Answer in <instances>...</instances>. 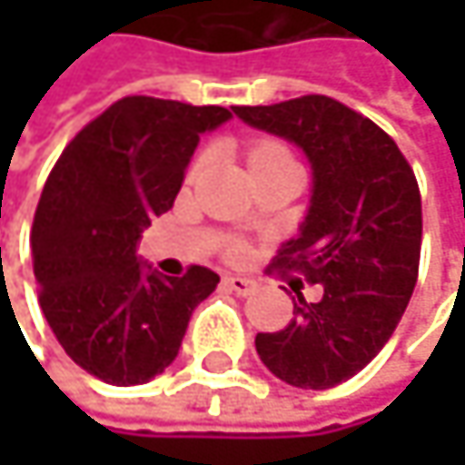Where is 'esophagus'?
<instances>
[{
  "mask_svg": "<svg viewBox=\"0 0 465 465\" xmlns=\"http://www.w3.org/2000/svg\"><path fill=\"white\" fill-rule=\"evenodd\" d=\"M223 285L236 293V296H250L252 291H255V282L250 280V277H239V274H226L223 277Z\"/></svg>",
  "mask_w": 465,
  "mask_h": 465,
  "instance_id": "obj_1",
  "label": "esophagus"
}]
</instances>
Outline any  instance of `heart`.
Wrapping results in <instances>:
<instances>
[{"label": "heart", "instance_id": "b5f03b06", "mask_svg": "<svg viewBox=\"0 0 465 465\" xmlns=\"http://www.w3.org/2000/svg\"><path fill=\"white\" fill-rule=\"evenodd\" d=\"M244 158L250 163V172L252 169H261V166H269V163H277V161H293L291 150L282 144L280 140H272V137H258L244 147ZM207 163V155L199 153L191 163V177L202 172V166Z\"/></svg>", "mask_w": 465, "mask_h": 465}]
</instances>
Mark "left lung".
Listing matches in <instances>:
<instances>
[{"label":"left lung","instance_id":"obj_1","mask_svg":"<svg viewBox=\"0 0 465 465\" xmlns=\"http://www.w3.org/2000/svg\"><path fill=\"white\" fill-rule=\"evenodd\" d=\"M233 113L296 142L315 174L302 233L274 255L272 269L321 285L323 296L307 302L304 282L293 280V321L258 333L255 350L293 388H333L385 347L412 299L422 242L415 172L391 134L331 96L310 94Z\"/></svg>","mask_w":465,"mask_h":465}]
</instances>
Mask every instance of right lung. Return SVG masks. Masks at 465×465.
Masks as SVG:
<instances>
[{
  "mask_svg": "<svg viewBox=\"0 0 465 465\" xmlns=\"http://www.w3.org/2000/svg\"><path fill=\"white\" fill-rule=\"evenodd\" d=\"M232 110L124 96L85 124L50 169L32 223L40 307L64 352L107 385L161 374L188 321L221 277L144 274L137 244L150 218L172 210L199 134Z\"/></svg>",
  "mask_w": 465,
  "mask_h": 465,
  "instance_id": "add662e5",
  "label": "right lung"
}]
</instances>
